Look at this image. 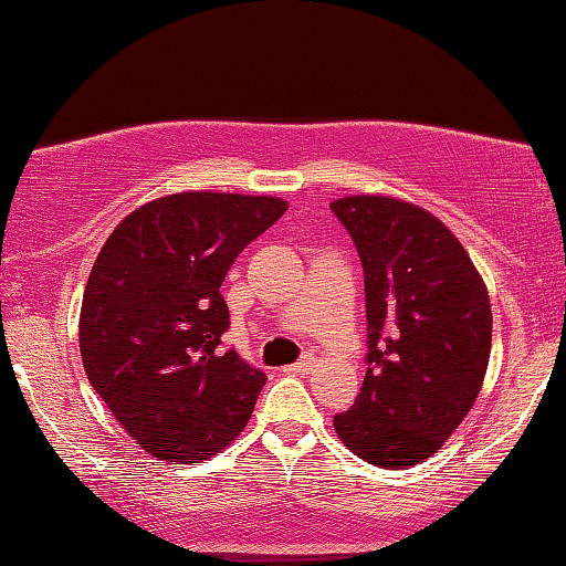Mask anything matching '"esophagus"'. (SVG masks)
<instances>
[{"label":"esophagus","mask_w":566,"mask_h":566,"mask_svg":"<svg viewBox=\"0 0 566 566\" xmlns=\"http://www.w3.org/2000/svg\"><path fill=\"white\" fill-rule=\"evenodd\" d=\"M312 364H314L312 354H304L300 361H294V364H290V367H284V371H286V375H306V371L312 369Z\"/></svg>","instance_id":"obj_1"}]
</instances>
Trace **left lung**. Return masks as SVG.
I'll return each instance as SVG.
<instances>
[{
	"mask_svg": "<svg viewBox=\"0 0 566 566\" xmlns=\"http://www.w3.org/2000/svg\"><path fill=\"white\" fill-rule=\"evenodd\" d=\"M364 270L367 375L342 444L364 462H424L462 424L492 349V304L464 247L427 209L391 197L332 202Z\"/></svg>",
	"mask_w": 566,
	"mask_h": 566,
	"instance_id": "obj_1",
	"label": "left lung"
}]
</instances>
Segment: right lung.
I'll return each instance as SVG.
<instances>
[{
    "mask_svg": "<svg viewBox=\"0 0 566 566\" xmlns=\"http://www.w3.org/2000/svg\"><path fill=\"white\" fill-rule=\"evenodd\" d=\"M286 212L276 197L181 191L124 217L84 290L80 352L90 385L142 449L209 459L242 432L266 381L222 349L224 276Z\"/></svg>",
    "mask_w": 566,
    "mask_h": 566,
    "instance_id": "1",
    "label": "right lung"
}]
</instances>
